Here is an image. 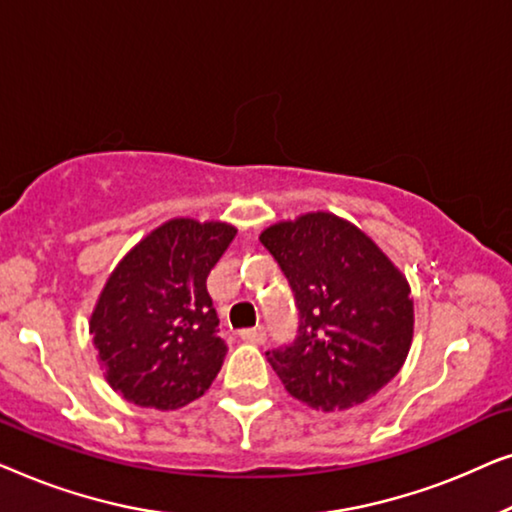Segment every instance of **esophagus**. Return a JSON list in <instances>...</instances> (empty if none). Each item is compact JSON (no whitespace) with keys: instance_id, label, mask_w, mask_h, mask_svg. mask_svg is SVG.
I'll list each match as a JSON object with an SVG mask.
<instances>
[{"instance_id":"esophagus-1","label":"esophagus","mask_w":512,"mask_h":512,"mask_svg":"<svg viewBox=\"0 0 512 512\" xmlns=\"http://www.w3.org/2000/svg\"><path fill=\"white\" fill-rule=\"evenodd\" d=\"M244 342H251V345H263L265 342V331L263 328H247V331L240 333Z\"/></svg>"}]
</instances>
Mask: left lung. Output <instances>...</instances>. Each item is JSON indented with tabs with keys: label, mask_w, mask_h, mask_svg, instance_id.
I'll return each mask as SVG.
<instances>
[{
	"label": "left lung",
	"mask_w": 512,
	"mask_h": 512,
	"mask_svg": "<svg viewBox=\"0 0 512 512\" xmlns=\"http://www.w3.org/2000/svg\"><path fill=\"white\" fill-rule=\"evenodd\" d=\"M258 240L289 279L300 317L293 345L268 352L284 389L331 412L394 380L415 331L410 284L394 261L331 212L272 223Z\"/></svg>",
	"instance_id": "left-lung-1"
}]
</instances>
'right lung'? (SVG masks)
<instances>
[{"label":"right lung","instance_id":"right-lung-1","mask_svg":"<svg viewBox=\"0 0 512 512\" xmlns=\"http://www.w3.org/2000/svg\"><path fill=\"white\" fill-rule=\"evenodd\" d=\"M226 221H165L111 272L90 314L109 387L139 408L179 410L212 387L228 347L207 275L233 242Z\"/></svg>","mask_w":512,"mask_h":512}]
</instances>
